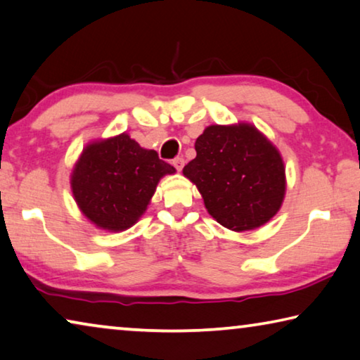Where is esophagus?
Returning a JSON list of instances; mask_svg holds the SVG:
<instances>
[{"label": "esophagus", "mask_w": 360, "mask_h": 360, "mask_svg": "<svg viewBox=\"0 0 360 360\" xmlns=\"http://www.w3.org/2000/svg\"><path fill=\"white\" fill-rule=\"evenodd\" d=\"M173 165H174L176 169L181 171L182 168H184V158H182V157H176V158L173 160Z\"/></svg>", "instance_id": "34e87169"}]
</instances>
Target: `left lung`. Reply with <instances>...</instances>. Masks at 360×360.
<instances>
[{"label": "left lung", "mask_w": 360, "mask_h": 360, "mask_svg": "<svg viewBox=\"0 0 360 360\" xmlns=\"http://www.w3.org/2000/svg\"><path fill=\"white\" fill-rule=\"evenodd\" d=\"M197 157L182 169L205 207L227 229H255L269 221L285 195L281 153L252 124H213L195 141Z\"/></svg>", "instance_id": "1"}]
</instances>
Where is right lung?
I'll list each match as a JSON object with an SVG mask.
<instances>
[{"instance_id":"obj_1","label":"right lung","mask_w":360,"mask_h":360,"mask_svg":"<svg viewBox=\"0 0 360 360\" xmlns=\"http://www.w3.org/2000/svg\"><path fill=\"white\" fill-rule=\"evenodd\" d=\"M171 173L174 168L155 150L142 149L123 133L83 150L72 174V191L96 226L124 231L144 213L160 178Z\"/></svg>"}]
</instances>
